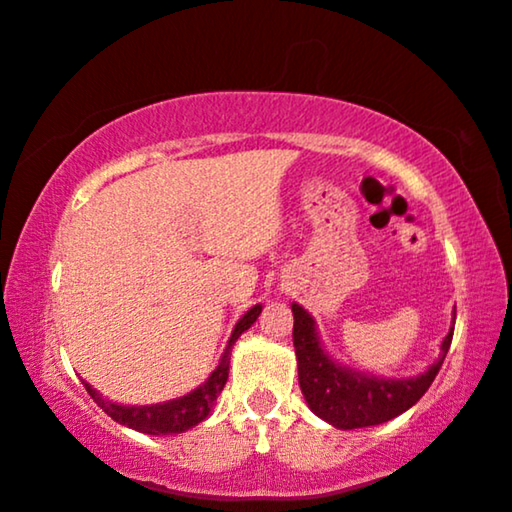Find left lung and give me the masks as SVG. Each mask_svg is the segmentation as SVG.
Returning <instances> with one entry per match:
<instances>
[{
	"label": "left lung",
	"mask_w": 512,
	"mask_h": 512,
	"mask_svg": "<svg viewBox=\"0 0 512 512\" xmlns=\"http://www.w3.org/2000/svg\"><path fill=\"white\" fill-rule=\"evenodd\" d=\"M293 348L298 359V381L309 409L336 429L375 427L397 418L429 391L452 345L454 327L440 343V354L415 377H375L334 361L320 343L316 320L293 302ZM456 320V309H454Z\"/></svg>",
	"instance_id": "8db88e82"
}]
</instances>
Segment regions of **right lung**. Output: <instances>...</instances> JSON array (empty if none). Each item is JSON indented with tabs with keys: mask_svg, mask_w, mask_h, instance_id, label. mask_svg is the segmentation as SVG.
<instances>
[{
	"mask_svg": "<svg viewBox=\"0 0 512 512\" xmlns=\"http://www.w3.org/2000/svg\"><path fill=\"white\" fill-rule=\"evenodd\" d=\"M262 314V305H255L248 309L244 316L239 318L230 334V341L225 345V352L219 361V366L212 370V375L207 377L201 386L194 388L192 393L176 400L160 402V404H146V406H131V404H117L103 397L99 391H94L90 384H85V391L97 402L103 411H106L112 420L124 424L128 429H135L140 433H149V436H169V433H183L187 429L196 427L198 422H203L210 415L216 397L223 391L225 381H228L230 370V350L235 341L239 339L246 329L255 323L257 316Z\"/></svg>",
	"mask_w": 512,
	"mask_h": 512,
	"instance_id": "1",
	"label": "right lung"
}]
</instances>
